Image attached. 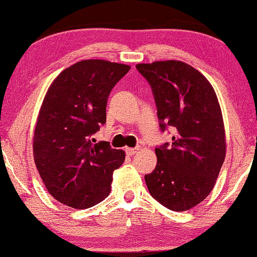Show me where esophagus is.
Masks as SVG:
<instances>
[{"label":"esophagus","mask_w":257,"mask_h":257,"mask_svg":"<svg viewBox=\"0 0 257 257\" xmlns=\"http://www.w3.org/2000/svg\"><path fill=\"white\" fill-rule=\"evenodd\" d=\"M139 150H140V147H135V149H132V147H126L125 153L128 156H133V155H135V153H137Z\"/></svg>","instance_id":"34e87169"}]
</instances>
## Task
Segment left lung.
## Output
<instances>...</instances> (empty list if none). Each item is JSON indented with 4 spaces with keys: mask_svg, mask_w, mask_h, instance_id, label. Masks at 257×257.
<instances>
[{
    "mask_svg": "<svg viewBox=\"0 0 257 257\" xmlns=\"http://www.w3.org/2000/svg\"><path fill=\"white\" fill-rule=\"evenodd\" d=\"M151 85L161 131L173 129L172 144L156 147L157 166L145 175L150 194L174 211L203 202L226 156L222 113L214 88L190 65L178 60L138 64Z\"/></svg>",
    "mask_w": 257,
    "mask_h": 257,
    "instance_id": "8db88e82",
    "label": "left lung"
}]
</instances>
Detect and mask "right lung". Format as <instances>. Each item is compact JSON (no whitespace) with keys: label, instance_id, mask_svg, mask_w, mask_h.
Instances as JSON below:
<instances>
[{"label":"right lung","instance_id":"right-lung-1","mask_svg":"<svg viewBox=\"0 0 257 257\" xmlns=\"http://www.w3.org/2000/svg\"><path fill=\"white\" fill-rule=\"evenodd\" d=\"M131 66L82 60L54 79L41 106L34 158L48 192L63 204L87 209L110 194L112 174L125 155L91 135L106 123L112 88Z\"/></svg>","mask_w":257,"mask_h":257}]
</instances>
